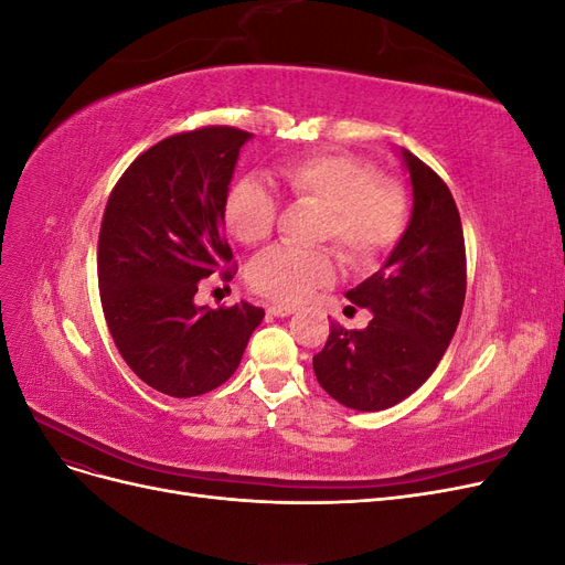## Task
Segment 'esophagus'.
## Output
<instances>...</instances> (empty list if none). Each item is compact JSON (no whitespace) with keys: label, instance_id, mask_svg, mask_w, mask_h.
<instances>
[{"label":"esophagus","instance_id":"34e87169","mask_svg":"<svg viewBox=\"0 0 565 565\" xmlns=\"http://www.w3.org/2000/svg\"><path fill=\"white\" fill-rule=\"evenodd\" d=\"M295 311H297L295 306H289V303H273V306H268V313L276 316V318H287V316H292Z\"/></svg>","mask_w":565,"mask_h":565}]
</instances>
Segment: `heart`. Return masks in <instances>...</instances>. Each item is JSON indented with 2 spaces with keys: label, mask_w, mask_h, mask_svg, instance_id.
I'll use <instances>...</instances> for the list:
<instances>
[{
  "label": "heart",
  "mask_w": 565,
  "mask_h": 565,
  "mask_svg": "<svg viewBox=\"0 0 565 565\" xmlns=\"http://www.w3.org/2000/svg\"><path fill=\"white\" fill-rule=\"evenodd\" d=\"M282 191L320 207L313 243H332L349 268L380 264L407 224V198L398 183L382 181L370 162L344 152H316L278 169ZM278 218V202L256 179H243L224 198V226L243 245L266 243ZM337 262L328 247H270L247 268L254 292L295 303L334 280Z\"/></svg>",
  "instance_id": "heart-1"
}]
</instances>
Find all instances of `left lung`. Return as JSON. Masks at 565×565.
<instances>
[{"label":"left lung","mask_w":565,"mask_h":565,"mask_svg":"<svg viewBox=\"0 0 565 565\" xmlns=\"http://www.w3.org/2000/svg\"><path fill=\"white\" fill-rule=\"evenodd\" d=\"M401 156L413 216L386 264L347 292L372 318L363 330L332 322L328 344L313 355L318 384L361 413L393 407L431 377L467 295L465 233L450 188L409 150Z\"/></svg>","instance_id":"left-lung-1"}]
</instances>
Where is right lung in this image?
<instances>
[{"label":"right lung","mask_w":565,"mask_h":565,"mask_svg":"<svg viewBox=\"0 0 565 565\" xmlns=\"http://www.w3.org/2000/svg\"><path fill=\"white\" fill-rule=\"evenodd\" d=\"M252 134L202 127L136 158L108 198L98 235V287L119 355L174 398L202 396L243 361L264 309L198 306L202 278L231 280L224 198Z\"/></svg>","instance_id":"right-lung-1"}]
</instances>
